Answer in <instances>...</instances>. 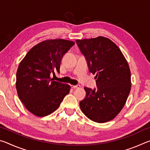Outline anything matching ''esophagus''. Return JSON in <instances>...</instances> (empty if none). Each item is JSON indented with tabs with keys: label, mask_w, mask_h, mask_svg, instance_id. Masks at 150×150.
Instances as JSON below:
<instances>
[{
	"label": "esophagus",
	"mask_w": 150,
	"mask_h": 150,
	"mask_svg": "<svg viewBox=\"0 0 150 150\" xmlns=\"http://www.w3.org/2000/svg\"><path fill=\"white\" fill-rule=\"evenodd\" d=\"M71 88H79L81 87V86L79 85H71Z\"/></svg>",
	"instance_id": "34e87169"
}]
</instances>
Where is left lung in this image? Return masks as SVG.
I'll list each match as a JSON object with an SVG mask.
<instances>
[{
    "mask_svg": "<svg viewBox=\"0 0 150 150\" xmlns=\"http://www.w3.org/2000/svg\"><path fill=\"white\" fill-rule=\"evenodd\" d=\"M87 61L89 71L96 74L97 88L85 87L86 96L79 105L83 114L95 122L112 120L125 105L131 90L128 63L119 47L103 36L76 40Z\"/></svg>",
    "mask_w": 150,
    "mask_h": 150,
    "instance_id": "8db88e82",
    "label": "left lung"
}]
</instances>
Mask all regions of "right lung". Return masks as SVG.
<instances>
[{
  "label": "right lung",
  "mask_w": 150,
  "mask_h": 150,
  "mask_svg": "<svg viewBox=\"0 0 150 150\" xmlns=\"http://www.w3.org/2000/svg\"><path fill=\"white\" fill-rule=\"evenodd\" d=\"M75 42L63 39L46 40L34 45L20 62L16 72L18 97L33 115L43 117L59 108L71 86L55 81L50 74L59 73L62 57Z\"/></svg>",
  "instance_id": "add662e5"
}]
</instances>
